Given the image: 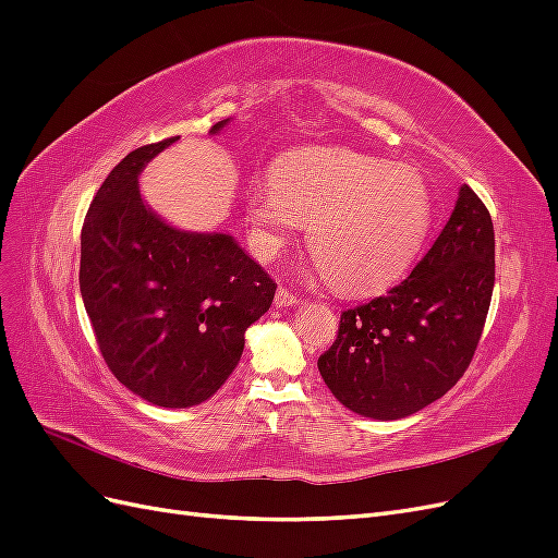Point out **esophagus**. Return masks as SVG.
Instances as JSON below:
<instances>
[{"mask_svg":"<svg viewBox=\"0 0 558 558\" xmlns=\"http://www.w3.org/2000/svg\"><path fill=\"white\" fill-rule=\"evenodd\" d=\"M300 302H302V300H300L298 295H293L291 291H286V289H279V291H277V295H275V307H279V310L300 305Z\"/></svg>","mask_w":558,"mask_h":558,"instance_id":"obj_1","label":"esophagus"}]
</instances>
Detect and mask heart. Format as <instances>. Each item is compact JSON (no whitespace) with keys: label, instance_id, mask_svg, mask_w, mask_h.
Returning <instances> with one entry per match:
<instances>
[{"label":"heart","instance_id":"heart-1","mask_svg":"<svg viewBox=\"0 0 558 558\" xmlns=\"http://www.w3.org/2000/svg\"><path fill=\"white\" fill-rule=\"evenodd\" d=\"M253 244L277 253L302 226L335 291L367 295L398 281L433 223L430 191L416 170L344 148H302L275 165L272 183L248 193Z\"/></svg>","mask_w":558,"mask_h":558}]
</instances>
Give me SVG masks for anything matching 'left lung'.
Instances as JSON below:
<instances>
[{"label":"left lung","instance_id":"8db88e82","mask_svg":"<svg viewBox=\"0 0 558 558\" xmlns=\"http://www.w3.org/2000/svg\"><path fill=\"white\" fill-rule=\"evenodd\" d=\"M496 279L494 223L461 185L447 226L412 275L386 295L342 312L318 373L344 408L402 418L442 398L477 349Z\"/></svg>","mask_w":558,"mask_h":558}]
</instances>
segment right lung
Masks as SVG:
<instances>
[{"label":"right lung","instance_id":"obj_1","mask_svg":"<svg viewBox=\"0 0 558 558\" xmlns=\"http://www.w3.org/2000/svg\"><path fill=\"white\" fill-rule=\"evenodd\" d=\"M174 142L132 150L99 185L81 230L78 283L113 377L146 402L183 410L232 375L277 283L230 234L179 230L142 199V170Z\"/></svg>","mask_w":558,"mask_h":558}]
</instances>
